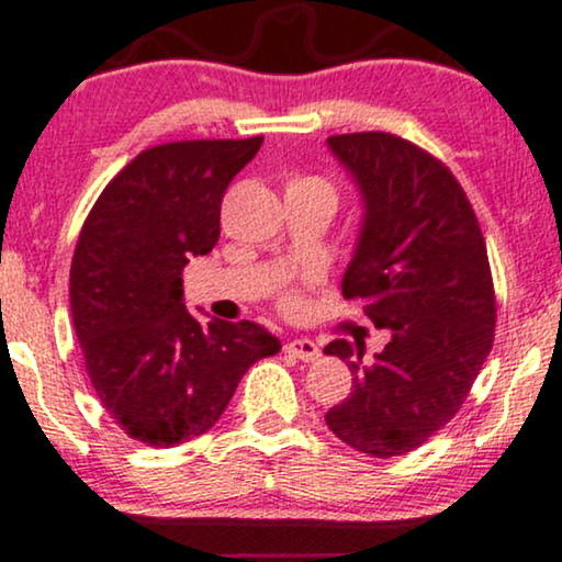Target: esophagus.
I'll return each mask as SVG.
<instances>
[{
    "label": "esophagus",
    "instance_id": "obj_1",
    "mask_svg": "<svg viewBox=\"0 0 562 562\" xmlns=\"http://www.w3.org/2000/svg\"><path fill=\"white\" fill-rule=\"evenodd\" d=\"M286 351L294 359H302V362H315L321 357V346H317L313 338H292L286 344Z\"/></svg>",
    "mask_w": 562,
    "mask_h": 562
}]
</instances>
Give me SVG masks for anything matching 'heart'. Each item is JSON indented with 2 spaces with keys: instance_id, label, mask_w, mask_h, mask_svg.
<instances>
[{
  "instance_id": "obj_1",
  "label": "heart",
  "mask_w": 562,
  "mask_h": 562,
  "mask_svg": "<svg viewBox=\"0 0 562 562\" xmlns=\"http://www.w3.org/2000/svg\"><path fill=\"white\" fill-rule=\"evenodd\" d=\"M292 184H296V187H315V190L328 192V195L334 198V190H330V187L325 184L323 179L307 177V179H296V182H292ZM281 304H283V310H289V313H300V310L304 307V296H302L300 289H292V292H286V294L281 296Z\"/></svg>"
}]
</instances>
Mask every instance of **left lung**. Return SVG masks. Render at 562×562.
<instances>
[{"instance_id":"8db88e82","label":"left lung","mask_w":562,"mask_h":562,"mask_svg":"<svg viewBox=\"0 0 562 562\" xmlns=\"http://www.w3.org/2000/svg\"><path fill=\"white\" fill-rule=\"evenodd\" d=\"M364 213L344 300L362 304L391 341L325 346L349 364L351 393L325 414L336 438L372 459L408 453L456 417L495 338L487 245L467 192L419 145L391 133L328 137Z\"/></svg>"}]
</instances>
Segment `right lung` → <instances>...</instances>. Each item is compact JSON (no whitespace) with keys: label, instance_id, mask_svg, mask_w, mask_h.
I'll use <instances>...</instances> for the list:
<instances>
[{"label":"right lung","instance_id":"obj_1","mask_svg":"<svg viewBox=\"0 0 562 562\" xmlns=\"http://www.w3.org/2000/svg\"><path fill=\"white\" fill-rule=\"evenodd\" d=\"M262 137L143 150L90 207L69 268V307L90 385L130 435L171 448L216 425L245 372L281 341L258 323L200 325L182 270L221 234V198Z\"/></svg>","mask_w":562,"mask_h":562}]
</instances>
